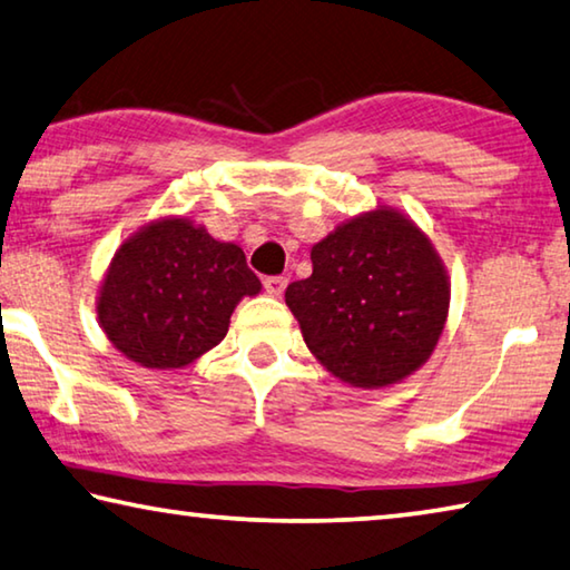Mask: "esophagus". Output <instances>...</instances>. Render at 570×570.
Segmentation results:
<instances>
[{"instance_id":"1","label":"esophagus","mask_w":570,"mask_h":570,"mask_svg":"<svg viewBox=\"0 0 570 570\" xmlns=\"http://www.w3.org/2000/svg\"><path fill=\"white\" fill-rule=\"evenodd\" d=\"M264 288H266V294H271V296H282L284 288H286V278L284 276H268V278H264Z\"/></svg>"}]
</instances>
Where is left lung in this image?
<instances>
[{
  "label": "left lung",
  "mask_w": 570,
  "mask_h": 570,
  "mask_svg": "<svg viewBox=\"0 0 570 570\" xmlns=\"http://www.w3.org/2000/svg\"><path fill=\"white\" fill-rule=\"evenodd\" d=\"M449 302L439 250L409 215L387 205L314 243L312 276L286 288V306L312 355L363 391L401 383L426 363Z\"/></svg>",
  "instance_id": "8db88e82"
}]
</instances>
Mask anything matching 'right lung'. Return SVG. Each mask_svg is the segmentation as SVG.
<instances>
[{
  "instance_id": "obj_1",
  "label": "right lung",
  "mask_w": 570,
  "mask_h": 570,
  "mask_svg": "<svg viewBox=\"0 0 570 570\" xmlns=\"http://www.w3.org/2000/svg\"><path fill=\"white\" fill-rule=\"evenodd\" d=\"M258 292L240 246L167 215L116 248L96 314L108 342L131 363L177 370L220 345L238 302Z\"/></svg>"
}]
</instances>
